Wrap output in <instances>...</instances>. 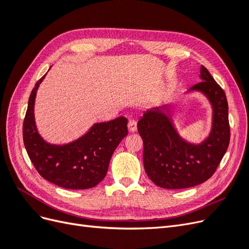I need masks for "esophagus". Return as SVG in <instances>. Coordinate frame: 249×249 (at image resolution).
<instances>
[{"mask_svg":"<svg viewBox=\"0 0 249 249\" xmlns=\"http://www.w3.org/2000/svg\"><path fill=\"white\" fill-rule=\"evenodd\" d=\"M127 129H129L130 132H136V130H137V123H136V120L130 119V120H129V124H127Z\"/></svg>","mask_w":249,"mask_h":249,"instance_id":"34e87169","label":"esophagus"}]
</instances>
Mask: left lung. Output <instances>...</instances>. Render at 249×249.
Instances as JSON below:
<instances>
[{"label":"left lung","instance_id":"left-lung-1","mask_svg":"<svg viewBox=\"0 0 249 249\" xmlns=\"http://www.w3.org/2000/svg\"><path fill=\"white\" fill-rule=\"evenodd\" d=\"M200 79L189 90L201 91L213 107L212 131L200 144H191L178 136L166 109L146 111L137 124L146 175L165 189H184L206 182L215 173L230 144L227 96L203 65Z\"/></svg>","mask_w":249,"mask_h":249}]
</instances>
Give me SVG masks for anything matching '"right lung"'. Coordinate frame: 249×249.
<instances>
[{"label":"right lung","instance_id":"right-lung-1","mask_svg":"<svg viewBox=\"0 0 249 249\" xmlns=\"http://www.w3.org/2000/svg\"><path fill=\"white\" fill-rule=\"evenodd\" d=\"M46 74L30 94L22 124L28 156L39 175L53 184L66 189L92 188L106 177L113 153L127 135V119L122 116L95 124L84 136L69 144L47 143L37 132L34 119L36 91Z\"/></svg>","mask_w":249,"mask_h":249}]
</instances>
